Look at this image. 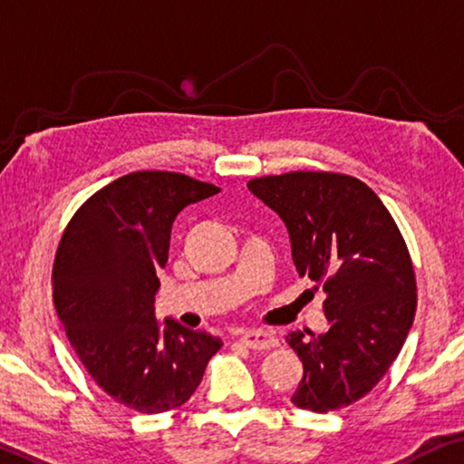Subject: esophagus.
<instances>
[{
  "label": "esophagus",
  "instance_id": "obj_1",
  "mask_svg": "<svg viewBox=\"0 0 464 464\" xmlns=\"http://www.w3.org/2000/svg\"><path fill=\"white\" fill-rule=\"evenodd\" d=\"M239 341L252 351H266V349H273L279 344L277 338L266 330H247L241 334Z\"/></svg>",
  "mask_w": 464,
  "mask_h": 464
}]
</instances>
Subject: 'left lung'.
Returning a JSON list of instances; mask_svg holds the SVG:
<instances>
[{
  "instance_id": "obj_1",
  "label": "left lung",
  "mask_w": 464,
  "mask_h": 464,
  "mask_svg": "<svg viewBox=\"0 0 464 464\" xmlns=\"http://www.w3.org/2000/svg\"><path fill=\"white\" fill-rule=\"evenodd\" d=\"M247 188L288 227L298 276L325 292L328 332L285 338L304 368L292 403L319 414L347 408L387 374L412 328L416 277L406 241L353 176L288 172Z\"/></svg>"
}]
</instances>
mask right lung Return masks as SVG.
<instances>
[{"label":"right lung","mask_w":464,"mask_h":464,"mask_svg":"<svg viewBox=\"0 0 464 464\" xmlns=\"http://www.w3.org/2000/svg\"><path fill=\"white\" fill-rule=\"evenodd\" d=\"M220 191L179 172H132L96 191L58 244L52 288L71 347L94 382L142 414L182 406L223 347L208 332L155 319L158 269L182 208Z\"/></svg>","instance_id":"obj_1"}]
</instances>
